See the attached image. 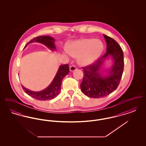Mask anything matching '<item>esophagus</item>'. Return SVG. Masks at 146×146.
<instances>
[{
    "instance_id": "34e87169",
    "label": "esophagus",
    "mask_w": 146,
    "mask_h": 146,
    "mask_svg": "<svg viewBox=\"0 0 146 146\" xmlns=\"http://www.w3.org/2000/svg\"><path fill=\"white\" fill-rule=\"evenodd\" d=\"M76 70V67H75L74 66H70V72H73L74 70Z\"/></svg>"
}]
</instances>
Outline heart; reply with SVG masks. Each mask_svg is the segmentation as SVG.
<instances>
[{"label": "heart", "mask_w": 146, "mask_h": 146, "mask_svg": "<svg viewBox=\"0 0 146 146\" xmlns=\"http://www.w3.org/2000/svg\"><path fill=\"white\" fill-rule=\"evenodd\" d=\"M103 50L102 42L92 39H79L70 42L67 48L63 49L66 56L77 57L78 63L83 66L92 64L98 58Z\"/></svg>", "instance_id": "obj_1"}]
</instances>
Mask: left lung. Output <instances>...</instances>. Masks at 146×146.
I'll return each mask as SVG.
<instances>
[{
	"instance_id": "obj_1",
	"label": "left lung",
	"mask_w": 146,
	"mask_h": 146,
	"mask_svg": "<svg viewBox=\"0 0 146 146\" xmlns=\"http://www.w3.org/2000/svg\"><path fill=\"white\" fill-rule=\"evenodd\" d=\"M107 43L106 53L93 64L83 68L84 76L80 88L84 94L91 98L105 97L117 89L124 70L123 51L113 38L103 35ZM111 57V66L107 70L104 62Z\"/></svg>"
}]
</instances>
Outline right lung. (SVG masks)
<instances>
[{"label":"right lung","mask_w":146,"mask_h":146,"mask_svg":"<svg viewBox=\"0 0 146 146\" xmlns=\"http://www.w3.org/2000/svg\"><path fill=\"white\" fill-rule=\"evenodd\" d=\"M55 39L54 38L50 36H39L33 38L30 40L25 45L24 49L27 47V45L32 42H39L45 45L51 51H55L56 48L55 45ZM68 64H63L60 66L55 76L53 79L51 83L45 89L40 91H33L30 90L23 85H22V87L25 92L34 98L40 101H46L52 100L57 97L60 92L61 86L63 79L66 76L69 72L70 68Z\"/></svg>","instance_id":"obj_1"}]
</instances>
